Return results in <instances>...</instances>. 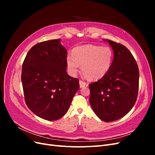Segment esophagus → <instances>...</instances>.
I'll return each instance as SVG.
<instances>
[{"instance_id": "1", "label": "esophagus", "mask_w": 155, "mask_h": 155, "mask_svg": "<svg viewBox=\"0 0 155 155\" xmlns=\"http://www.w3.org/2000/svg\"><path fill=\"white\" fill-rule=\"evenodd\" d=\"M79 86H80L81 88H83V87H84L87 86V83H85V81L80 80V81H79Z\"/></svg>"}]
</instances>
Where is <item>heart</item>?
<instances>
[{
	"label": "heart",
	"instance_id": "heart-1",
	"mask_svg": "<svg viewBox=\"0 0 155 155\" xmlns=\"http://www.w3.org/2000/svg\"><path fill=\"white\" fill-rule=\"evenodd\" d=\"M113 58L112 50L107 46L88 45L79 46L72 50V56L67 58L69 73L75 76L78 71L79 64L86 78L96 80L104 77L109 71Z\"/></svg>",
	"mask_w": 155,
	"mask_h": 155
}]
</instances>
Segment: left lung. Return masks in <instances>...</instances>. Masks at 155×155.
Returning <instances> with one entry per match:
<instances>
[{
	"mask_svg": "<svg viewBox=\"0 0 155 155\" xmlns=\"http://www.w3.org/2000/svg\"><path fill=\"white\" fill-rule=\"evenodd\" d=\"M107 41L113 50L114 59L105 76L89 84V101L98 118L110 122L122 118L135 104L139 70L133 55L125 46L109 39Z\"/></svg>",
	"mask_w": 155,
	"mask_h": 155,
	"instance_id": "obj_1",
	"label": "left lung"
}]
</instances>
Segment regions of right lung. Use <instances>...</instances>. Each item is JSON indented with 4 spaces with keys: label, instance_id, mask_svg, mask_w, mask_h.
Returning a JSON list of instances; mask_svg holds the SVG:
<instances>
[{
    "label": "right lung",
    "instance_id": "obj_1",
    "mask_svg": "<svg viewBox=\"0 0 155 155\" xmlns=\"http://www.w3.org/2000/svg\"><path fill=\"white\" fill-rule=\"evenodd\" d=\"M60 41L36 44L22 63L21 81L26 104L35 114L48 121L64 115L79 89V79L67 72V51Z\"/></svg>",
    "mask_w": 155,
    "mask_h": 155
}]
</instances>
